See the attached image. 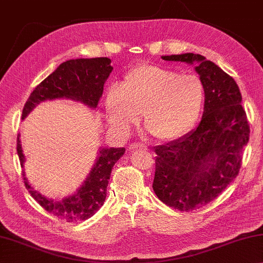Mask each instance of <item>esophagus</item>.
<instances>
[{
  "label": "esophagus",
  "instance_id": "34e87169",
  "mask_svg": "<svg viewBox=\"0 0 263 263\" xmlns=\"http://www.w3.org/2000/svg\"><path fill=\"white\" fill-rule=\"evenodd\" d=\"M137 149H143V151H147L148 148L145 146V145H143V144H137V143L131 144L130 146H128V151H130V152L137 151Z\"/></svg>",
  "mask_w": 263,
  "mask_h": 263
}]
</instances>
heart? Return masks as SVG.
<instances>
[{
	"label": "heart",
	"mask_w": 263,
	"mask_h": 263,
	"mask_svg": "<svg viewBox=\"0 0 263 263\" xmlns=\"http://www.w3.org/2000/svg\"><path fill=\"white\" fill-rule=\"evenodd\" d=\"M205 103V87L195 74H178L165 68L141 64L106 90L104 110L116 131H131L141 116L154 139L168 141L184 136L197 122Z\"/></svg>",
	"instance_id": "b5f03b06"
}]
</instances>
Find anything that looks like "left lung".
<instances>
[{"instance_id": "obj_1", "label": "left lung", "mask_w": 263, "mask_h": 263, "mask_svg": "<svg viewBox=\"0 0 263 263\" xmlns=\"http://www.w3.org/2000/svg\"><path fill=\"white\" fill-rule=\"evenodd\" d=\"M194 64L205 87L201 122L181 138L156 146L153 191L165 205L189 212L214 200L239 173L249 125L229 74L198 53L161 56Z\"/></svg>"}]
</instances>
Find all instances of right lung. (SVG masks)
Returning a JSON list of instances; mask_svg holds the SVG:
<instances>
[{"mask_svg": "<svg viewBox=\"0 0 263 263\" xmlns=\"http://www.w3.org/2000/svg\"><path fill=\"white\" fill-rule=\"evenodd\" d=\"M114 68L107 57L76 58L63 62L51 74L41 82L32 91L22 111V119L45 101L71 99L96 110L104 90V83ZM125 153L124 147H101L97 159L84 182L73 194L63 199H50L41 194L29 184L23 170L24 184L31 197L49 213L66 222L84 221L103 206L106 198L111 171ZM17 154L22 168L26 157L23 154L20 135L17 136Z\"/></svg>", "mask_w": 263, "mask_h": 263, "instance_id": "1", "label": "right lung"}]
</instances>
